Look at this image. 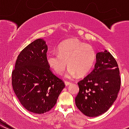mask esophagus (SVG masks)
Wrapping results in <instances>:
<instances>
[{
  "label": "esophagus",
  "mask_w": 129,
  "mask_h": 129,
  "mask_svg": "<svg viewBox=\"0 0 129 129\" xmlns=\"http://www.w3.org/2000/svg\"><path fill=\"white\" fill-rule=\"evenodd\" d=\"M70 84H71V82H70L65 81V85H66V86H67V85H70Z\"/></svg>",
  "instance_id": "obj_1"
}]
</instances>
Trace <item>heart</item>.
<instances>
[{"label": "heart", "instance_id": "b5f03b06", "mask_svg": "<svg viewBox=\"0 0 129 129\" xmlns=\"http://www.w3.org/2000/svg\"><path fill=\"white\" fill-rule=\"evenodd\" d=\"M58 53H49L47 56V62L58 75L63 74L68 63L69 67L65 75L68 79L75 77L78 74L82 76L87 74L95 60L93 48L77 39L63 42L58 47Z\"/></svg>", "mask_w": 129, "mask_h": 129}]
</instances>
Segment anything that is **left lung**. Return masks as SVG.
Listing matches in <instances>:
<instances>
[{
    "label": "left lung",
    "instance_id": "1",
    "mask_svg": "<svg viewBox=\"0 0 129 129\" xmlns=\"http://www.w3.org/2000/svg\"><path fill=\"white\" fill-rule=\"evenodd\" d=\"M78 85L75 97L78 109L88 117H97L106 112L117 98L120 88L118 64L104 49L96 54L94 69Z\"/></svg>",
    "mask_w": 129,
    "mask_h": 129
}]
</instances>
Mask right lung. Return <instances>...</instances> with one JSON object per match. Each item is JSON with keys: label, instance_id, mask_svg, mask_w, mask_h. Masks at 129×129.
I'll list each match as a JSON object with an SVG mask.
<instances>
[{"label": "right lung", "instance_id": "1", "mask_svg": "<svg viewBox=\"0 0 129 129\" xmlns=\"http://www.w3.org/2000/svg\"><path fill=\"white\" fill-rule=\"evenodd\" d=\"M47 50L43 39L32 42L20 53L12 74L13 89L20 104L37 114L52 109L65 87L63 82L50 71Z\"/></svg>", "mask_w": 129, "mask_h": 129}]
</instances>
